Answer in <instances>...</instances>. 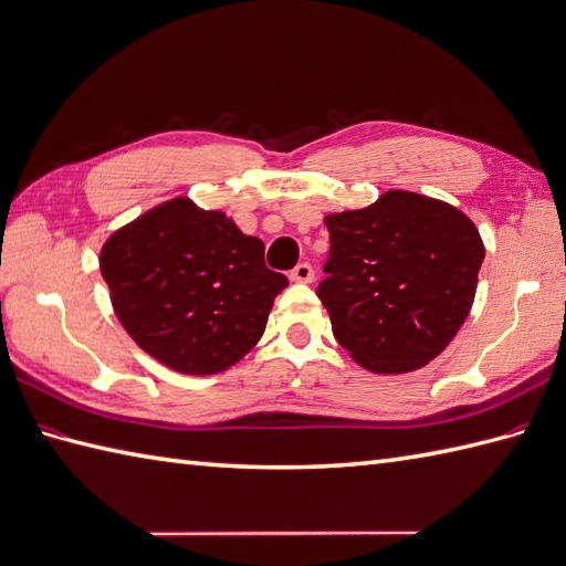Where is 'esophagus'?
Instances as JSON below:
<instances>
[{
  "label": "esophagus",
  "instance_id": "34e87169",
  "mask_svg": "<svg viewBox=\"0 0 566 566\" xmlns=\"http://www.w3.org/2000/svg\"><path fill=\"white\" fill-rule=\"evenodd\" d=\"M294 282H304L308 284L313 280V268L308 265V262H298V265L292 270V274H289Z\"/></svg>",
  "mask_w": 566,
  "mask_h": 566
}]
</instances>
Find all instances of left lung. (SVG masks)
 I'll return each mask as SVG.
<instances>
[{"label": "left lung", "mask_w": 566, "mask_h": 566, "mask_svg": "<svg viewBox=\"0 0 566 566\" xmlns=\"http://www.w3.org/2000/svg\"><path fill=\"white\" fill-rule=\"evenodd\" d=\"M331 255L315 289L333 335L374 374L422 369L449 347L478 289L484 245L461 209L390 190L325 217Z\"/></svg>", "instance_id": "obj_1"}]
</instances>
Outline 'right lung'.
<instances>
[{
	"mask_svg": "<svg viewBox=\"0 0 566 566\" xmlns=\"http://www.w3.org/2000/svg\"><path fill=\"white\" fill-rule=\"evenodd\" d=\"M115 315L135 343L180 374L229 369L265 333L284 274L265 243L188 197L149 209L101 251Z\"/></svg>",
	"mask_w": 566,
	"mask_h": 566,
	"instance_id": "obj_1",
	"label": "right lung"
}]
</instances>
